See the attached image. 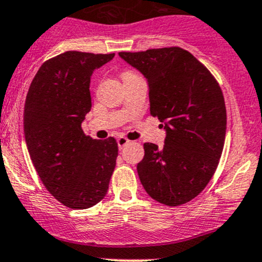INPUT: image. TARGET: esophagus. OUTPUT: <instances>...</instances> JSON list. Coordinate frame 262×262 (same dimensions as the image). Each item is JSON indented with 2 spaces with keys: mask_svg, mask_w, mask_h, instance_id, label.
<instances>
[{
  "mask_svg": "<svg viewBox=\"0 0 262 262\" xmlns=\"http://www.w3.org/2000/svg\"><path fill=\"white\" fill-rule=\"evenodd\" d=\"M116 142H118V147H119V149H123L124 147L126 146V144H129V139L128 138H125V137H119L118 139H116Z\"/></svg>",
  "mask_w": 262,
  "mask_h": 262,
  "instance_id": "34e87169",
  "label": "esophagus"
}]
</instances>
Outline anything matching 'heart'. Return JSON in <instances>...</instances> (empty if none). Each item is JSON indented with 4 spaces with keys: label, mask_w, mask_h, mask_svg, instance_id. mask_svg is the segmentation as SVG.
Segmentation results:
<instances>
[{
    "label": "heart",
    "mask_w": 262,
    "mask_h": 262,
    "mask_svg": "<svg viewBox=\"0 0 262 262\" xmlns=\"http://www.w3.org/2000/svg\"><path fill=\"white\" fill-rule=\"evenodd\" d=\"M130 75H134L133 72H129V71H125V72H123L121 73V77H126V76H130Z\"/></svg>",
    "instance_id": "1"
}]
</instances>
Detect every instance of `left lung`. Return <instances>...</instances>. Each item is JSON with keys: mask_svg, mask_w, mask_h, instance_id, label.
I'll return each mask as SVG.
<instances>
[{"mask_svg": "<svg viewBox=\"0 0 262 262\" xmlns=\"http://www.w3.org/2000/svg\"><path fill=\"white\" fill-rule=\"evenodd\" d=\"M119 55L146 76L150 115L166 121L163 147L143 144L139 180L161 204L189 203L209 184L223 152L227 113L221 86L202 62L179 47Z\"/></svg>", "mask_w": 262, "mask_h": 262, "instance_id": "1", "label": "left lung"}]
</instances>
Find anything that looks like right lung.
I'll return each instance as SVG.
<instances>
[{
  "instance_id": "obj_1",
  "label": "right lung",
  "mask_w": 262,
  "mask_h": 262,
  "mask_svg": "<svg viewBox=\"0 0 262 262\" xmlns=\"http://www.w3.org/2000/svg\"><path fill=\"white\" fill-rule=\"evenodd\" d=\"M110 54L70 52L46 60L29 87L24 133L33 165L46 189L71 209L104 199L116 165L118 143L90 138L81 124L91 110L90 80Z\"/></svg>"
}]
</instances>
